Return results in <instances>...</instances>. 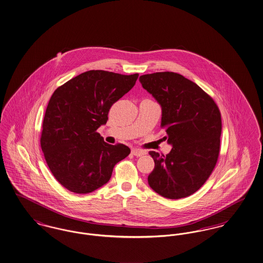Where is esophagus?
I'll return each instance as SVG.
<instances>
[{
    "mask_svg": "<svg viewBox=\"0 0 263 263\" xmlns=\"http://www.w3.org/2000/svg\"><path fill=\"white\" fill-rule=\"evenodd\" d=\"M132 154L139 157V156H142V155H145L146 152L144 150H141V149L133 148L132 149Z\"/></svg>",
    "mask_w": 263,
    "mask_h": 263,
    "instance_id": "obj_1",
    "label": "esophagus"
}]
</instances>
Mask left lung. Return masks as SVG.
Returning <instances> with one entry per match:
<instances>
[{"mask_svg":"<svg viewBox=\"0 0 263 263\" xmlns=\"http://www.w3.org/2000/svg\"><path fill=\"white\" fill-rule=\"evenodd\" d=\"M139 81L160 104L161 126L173 145L166 156L149 152L155 163L149 185L170 199L192 195L204 184L217 163L222 132L217 104L196 83L177 72L144 74Z\"/></svg>","mask_w":263,"mask_h":263,"instance_id":"8db88e82","label":"left lung"}]
</instances>
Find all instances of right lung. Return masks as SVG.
<instances>
[{
  "instance_id": "1",
  "label": "right lung",
  "mask_w": 263,
  "mask_h": 263,
  "mask_svg": "<svg viewBox=\"0 0 263 263\" xmlns=\"http://www.w3.org/2000/svg\"><path fill=\"white\" fill-rule=\"evenodd\" d=\"M137 78L138 73L93 69L59 86L51 96L40 143L50 171L69 192L89 194L99 189L109 182L115 165L130 153L125 144L105 142L96 130Z\"/></svg>"
}]
</instances>
